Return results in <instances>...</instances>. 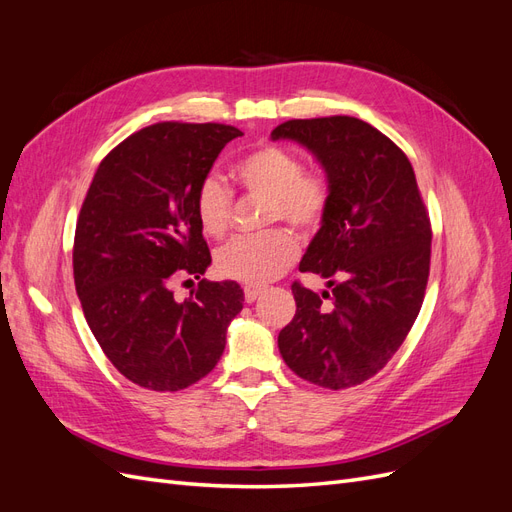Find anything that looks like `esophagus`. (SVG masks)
Returning <instances> with one entry per match:
<instances>
[{"label": "esophagus", "mask_w": 512, "mask_h": 512, "mask_svg": "<svg viewBox=\"0 0 512 512\" xmlns=\"http://www.w3.org/2000/svg\"><path fill=\"white\" fill-rule=\"evenodd\" d=\"M262 290H265L262 286H245V288H243L245 301H247V303H254V301L260 297V294H262Z\"/></svg>", "instance_id": "1"}]
</instances>
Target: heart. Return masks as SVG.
Instances as JSON below:
<instances>
[{"mask_svg":"<svg viewBox=\"0 0 512 512\" xmlns=\"http://www.w3.org/2000/svg\"><path fill=\"white\" fill-rule=\"evenodd\" d=\"M245 194L267 198L265 222H288L299 230H314L329 209L331 188L318 170H305L290 149L265 143L250 149L232 166ZM194 213L200 230L211 239L224 237L230 228L232 192L213 175L198 183ZM299 256L297 237L288 228H271L256 237H239L215 256V267L247 286L267 284L280 277Z\"/></svg>","mask_w":512,"mask_h":512,"instance_id":"1","label":"heart"}]
</instances>
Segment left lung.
<instances>
[{"mask_svg": "<svg viewBox=\"0 0 512 512\" xmlns=\"http://www.w3.org/2000/svg\"><path fill=\"white\" fill-rule=\"evenodd\" d=\"M271 138L312 151L331 188L327 215L299 265L327 277L331 292L294 282L297 314L277 346L299 378L322 389H350L393 359L421 312L429 213L406 153L361 119H290Z\"/></svg>", "mask_w": 512, "mask_h": 512, "instance_id": "1", "label": "left lung"}]
</instances>
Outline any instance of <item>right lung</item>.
<instances>
[{
	"mask_svg": "<svg viewBox=\"0 0 512 512\" xmlns=\"http://www.w3.org/2000/svg\"><path fill=\"white\" fill-rule=\"evenodd\" d=\"M241 134L226 123H153L108 153L83 200L76 294L108 361L143 389L181 391L205 378L243 309L237 282L201 280L185 302L172 294L181 276L200 279L211 265L194 194Z\"/></svg>",
	"mask_w": 512,
	"mask_h": 512,
	"instance_id": "add662e5",
	"label": "right lung"
}]
</instances>
